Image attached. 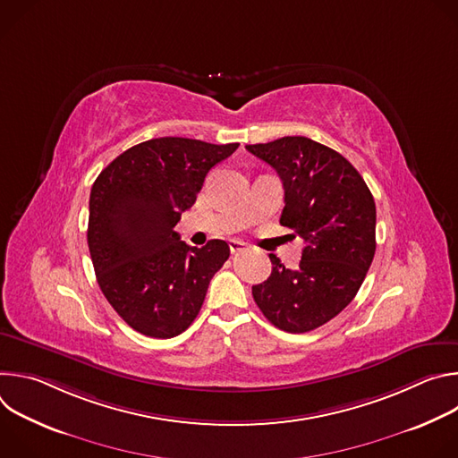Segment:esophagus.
<instances>
[{
    "label": "esophagus",
    "mask_w": 458,
    "mask_h": 458,
    "mask_svg": "<svg viewBox=\"0 0 458 458\" xmlns=\"http://www.w3.org/2000/svg\"><path fill=\"white\" fill-rule=\"evenodd\" d=\"M228 246H230V251H232V253H239V251H242V250L246 248V242H242V241H239V239H230V241H228Z\"/></svg>",
    "instance_id": "obj_1"
}]
</instances>
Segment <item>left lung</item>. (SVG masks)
<instances>
[{
    "label": "left lung",
    "instance_id": "1",
    "mask_svg": "<svg viewBox=\"0 0 458 458\" xmlns=\"http://www.w3.org/2000/svg\"><path fill=\"white\" fill-rule=\"evenodd\" d=\"M281 177V225L304 241L297 268L270 253V277L251 286L265 317L288 334L311 332L357 295L375 255V201L353 165L302 136L246 145ZM293 235V237H295Z\"/></svg>",
    "mask_w": 458,
    "mask_h": 458
}]
</instances>
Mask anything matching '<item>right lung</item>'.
Instances as JSON below:
<instances>
[{
    "label": "right lung",
    "mask_w": 458,
    "mask_h": 458,
    "mask_svg": "<svg viewBox=\"0 0 458 458\" xmlns=\"http://www.w3.org/2000/svg\"><path fill=\"white\" fill-rule=\"evenodd\" d=\"M237 147L157 138L124 150L94 181L87 241L96 279L136 332L170 339L198 317L230 246H188L174 228L210 168Z\"/></svg>",
    "instance_id": "add662e5"
}]
</instances>
